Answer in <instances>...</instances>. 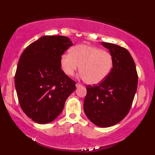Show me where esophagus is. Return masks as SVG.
<instances>
[{"label": "esophagus", "instance_id": "1", "mask_svg": "<svg viewBox=\"0 0 155 155\" xmlns=\"http://www.w3.org/2000/svg\"><path fill=\"white\" fill-rule=\"evenodd\" d=\"M75 86H76L77 87H81V86H82V85L80 84H79V83H77L76 84H75Z\"/></svg>", "mask_w": 155, "mask_h": 155}]
</instances>
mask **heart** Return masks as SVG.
Returning <instances> with one entry per match:
<instances>
[{
    "instance_id": "obj_1",
    "label": "heart",
    "mask_w": 155,
    "mask_h": 155,
    "mask_svg": "<svg viewBox=\"0 0 155 155\" xmlns=\"http://www.w3.org/2000/svg\"><path fill=\"white\" fill-rule=\"evenodd\" d=\"M60 65L69 76L73 75L80 66L79 70L84 81L95 85L108 76L113 68L114 59L108 51L87 44H79L71 47L69 54L61 55Z\"/></svg>"
}]
</instances>
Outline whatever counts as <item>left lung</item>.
Wrapping results in <instances>:
<instances>
[{
  "label": "left lung",
  "instance_id": "8db88e82",
  "mask_svg": "<svg viewBox=\"0 0 155 155\" xmlns=\"http://www.w3.org/2000/svg\"><path fill=\"white\" fill-rule=\"evenodd\" d=\"M110 50L114 65L103 81L87 86L84 112L90 120L100 127H108L124 119L130 111L138 85L134 61L124 47L102 42Z\"/></svg>",
  "mask_w": 155,
  "mask_h": 155
}]
</instances>
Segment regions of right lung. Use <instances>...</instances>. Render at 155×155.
I'll list each match as a JSON object with an SVG mask.
<instances>
[{"instance_id": "right-lung-1", "label": "right lung", "mask_w": 155, "mask_h": 155, "mask_svg": "<svg viewBox=\"0 0 155 155\" xmlns=\"http://www.w3.org/2000/svg\"><path fill=\"white\" fill-rule=\"evenodd\" d=\"M72 45L67 37L43 36L22 53L15 84L21 108L33 121L47 124L54 120L76 89L75 81L60 65L61 55Z\"/></svg>"}]
</instances>
